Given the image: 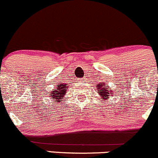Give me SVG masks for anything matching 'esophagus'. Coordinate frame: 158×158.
I'll list each match as a JSON object with an SVG mask.
<instances>
[{
  "instance_id": "esophagus-1",
  "label": "esophagus",
  "mask_w": 158,
  "mask_h": 158,
  "mask_svg": "<svg viewBox=\"0 0 158 158\" xmlns=\"http://www.w3.org/2000/svg\"><path fill=\"white\" fill-rule=\"evenodd\" d=\"M84 80H85V78H84V77H83V78H81V81H84Z\"/></svg>"
}]
</instances>
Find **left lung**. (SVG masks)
Returning a JSON list of instances; mask_svg holds the SVG:
<instances>
[{"label":"left lung","mask_w":158,"mask_h":158,"mask_svg":"<svg viewBox=\"0 0 158 158\" xmlns=\"http://www.w3.org/2000/svg\"><path fill=\"white\" fill-rule=\"evenodd\" d=\"M98 86L99 87L98 89V93L103 99L107 100L108 97L111 95V94H113L111 90H108V85L104 84V83H103L102 84H98Z\"/></svg>","instance_id":"obj_1"}]
</instances>
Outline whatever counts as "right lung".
I'll list each match as a JSON object with an SVG mask.
<instances>
[{"label":"right lung","instance_id":"1","mask_svg":"<svg viewBox=\"0 0 158 158\" xmlns=\"http://www.w3.org/2000/svg\"><path fill=\"white\" fill-rule=\"evenodd\" d=\"M67 89H68V86L65 84H60L58 85H56L55 88L53 89V91L50 94L51 98L55 101V102L62 101V99L67 93Z\"/></svg>","mask_w":158,"mask_h":158}]
</instances>
